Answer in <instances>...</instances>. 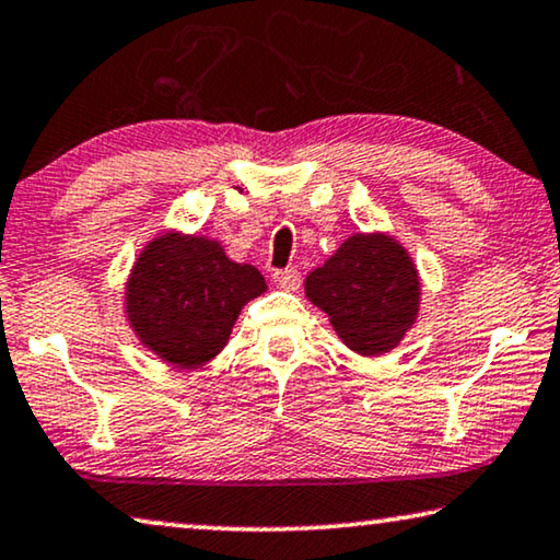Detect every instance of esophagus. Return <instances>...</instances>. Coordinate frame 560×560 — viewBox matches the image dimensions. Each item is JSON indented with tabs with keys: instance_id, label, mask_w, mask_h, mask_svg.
<instances>
[{
	"instance_id": "esophagus-1",
	"label": "esophagus",
	"mask_w": 560,
	"mask_h": 560,
	"mask_svg": "<svg viewBox=\"0 0 560 560\" xmlns=\"http://www.w3.org/2000/svg\"><path fill=\"white\" fill-rule=\"evenodd\" d=\"M271 279H273V283H277V287L294 291V289H299L302 273H299V269H277V271L271 273Z\"/></svg>"
}]
</instances>
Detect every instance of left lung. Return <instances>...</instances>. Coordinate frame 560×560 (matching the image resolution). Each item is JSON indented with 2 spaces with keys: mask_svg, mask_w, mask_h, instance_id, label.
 Wrapping results in <instances>:
<instances>
[{
  "mask_svg": "<svg viewBox=\"0 0 560 560\" xmlns=\"http://www.w3.org/2000/svg\"><path fill=\"white\" fill-rule=\"evenodd\" d=\"M310 302L350 350L388 352L419 312V277L411 258L388 235H352L325 266L306 277Z\"/></svg>",
  "mask_w": 560,
  "mask_h": 560,
  "instance_id": "obj_1",
  "label": "left lung"
}]
</instances>
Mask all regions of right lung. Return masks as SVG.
Returning a JSON list of instances; mask_svg holds the SVG:
<instances>
[{"instance_id": "1", "label": "right lung", "mask_w": 560, "mask_h": 560, "mask_svg": "<svg viewBox=\"0 0 560 560\" xmlns=\"http://www.w3.org/2000/svg\"><path fill=\"white\" fill-rule=\"evenodd\" d=\"M264 289L258 269L228 261L220 243L170 233L139 256L126 304L149 350L195 368L223 350L241 310Z\"/></svg>"}]
</instances>
